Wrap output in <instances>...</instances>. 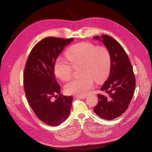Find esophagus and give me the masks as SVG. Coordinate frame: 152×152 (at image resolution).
<instances>
[{
    "instance_id": "1",
    "label": "esophagus",
    "mask_w": 152,
    "mask_h": 152,
    "mask_svg": "<svg viewBox=\"0 0 152 152\" xmlns=\"http://www.w3.org/2000/svg\"><path fill=\"white\" fill-rule=\"evenodd\" d=\"M76 99H84L86 98V96H78V95H76L75 97Z\"/></svg>"
}]
</instances>
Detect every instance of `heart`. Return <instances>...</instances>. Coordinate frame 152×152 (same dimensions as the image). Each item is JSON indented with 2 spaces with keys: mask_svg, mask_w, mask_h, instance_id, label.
Masks as SVG:
<instances>
[{
  "mask_svg": "<svg viewBox=\"0 0 152 152\" xmlns=\"http://www.w3.org/2000/svg\"><path fill=\"white\" fill-rule=\"evenodd\" d=\"M69 62L59 57L54 63L56 76L66 81L70 79L73 67L81 65V77L72 79L64 89L66 94L84 96L94 87V79L100 83L107 77L111 68V55L106 47L89 42H81L69 47L66 52Z\"/></svg>",
  "mask_w": 152,
  "mask_h": 152,
  "instance_id": "1",
  "label": "heart"
}]
</instances>
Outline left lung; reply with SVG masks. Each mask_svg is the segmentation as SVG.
<instances>
[{
    "label": "left lung",
    "instance_id": "1",
    "mask_svg": "<svg viewBox=\"0 0 152 152\" xmlns=\"http://www.w3.org/2000/svg\"><path fill=\"white\" fill-rule=\"evenodd\" d=\"M93 38L104 44L111 59L109 77L100 89L106 95H97L99 102L94 111L101 118L111 120L128 108L135 88V76L128 56L117 41L107 35Z\"/></svg>",
    "mask_w": 152,
    "mask_h": 152
}]
</instances>
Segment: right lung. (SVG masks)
I'll return each mask as SVG.
<instances>
[{
  "mask_svg": "<svg viewBox=\"0 0 152 152\" xmlns=\"http://www.w3.org/2000/svg\"><path fill=\"white\" fill-rule=\"evenodd\" d=\"M73 41L46 37L33 47L26 63L23 82L28 102L37 117L49 126L60 125L70 113L73 98L60 94L53 67L63 48Z\"/></svg>",
  "mask_w": 152,
  "mask_h": 152,
  "instance_id": "1",
  "label": "right lung"
}]
</instances>
